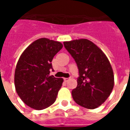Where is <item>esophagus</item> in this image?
<instances>
[{
    "instance_id": "esophagus-1",
    "label": "esophagus",
    "mask_w": 130,
    "mask_h": 130,
    "mask_svg": "<svg viewBox=\"0 0 130 130\" xmlns=\"http://www.w3.org/2000/svg\"><path fill=\"white\" fill-rule=\"evenodd\" d=\"M69 80V78H64V81L65 82H67Z\"/></svg>"
}]
</instances>
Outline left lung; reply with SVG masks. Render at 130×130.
Instances as JSON below:
<instances>
[{
    "instance_id": "left-lung-1",
    "label": "left lung",
    "mask_w": 130,
    "mask_h": 130,
    "mask_svg": "<svg viewBox=\"0 0 130 130\" xmlns=\"http://www.w3.org/2000/svg\"><path fill=\"white\" fill-rule=\"evenodd\" d=\"M63 44L79 71L77 86L71 92L73 100L86 109H96L107 100L114 86L113 71L109 60L88 40L64 42Z\"/></svg>"
}]
</instances>
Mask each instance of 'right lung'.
Masks as SVG:
<instances>
[{
	"instance_id": "1",
	"label": "right lung",
	"mask_w": 130,
	"mask_h": 130,
	"mask_svg": "<svg viewBox=\"0 0 130 130\" xmlns=\"http://www.w3.org/2000/svg\"><path fill=\"white\" fill-rule=\"evenodd\" d=\"M62 48L61 42L43 38L31 43L21 55L15 69V86L29 107L46 109L57 99L63 79L49 75L54 71L53 57Z\"/></svg>"
}]
</instances>
